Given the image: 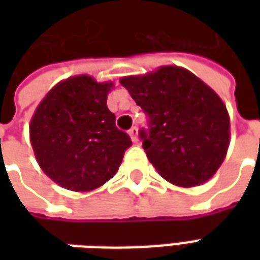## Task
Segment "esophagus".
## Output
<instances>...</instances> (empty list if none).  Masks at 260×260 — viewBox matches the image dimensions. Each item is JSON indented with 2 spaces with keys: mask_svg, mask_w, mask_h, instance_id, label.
<instances>
[{
  "mask_svg": "<svg viewBox=\"0 0 260 260\" xmlns=\"http://www.w3.org/2000/svg\"><path fill=\"white\" fill-rule=\"evenodd\" d=\"M128 134H129L132 142H135V143H138V128H136V126H132Z\"/></svg>",
  "mask_w": 260,
  "mask_h": 260,
  "instance_id": "esophagus-1",
  "label": "esophagus"
}]
</instances>
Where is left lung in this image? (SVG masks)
Masks as SVG:
<instances>
[{
	"label": "left lung",
	"instance_id": "1",
	"mask_svg": "<svg viewBox=\"0 0 260 260\" xmlns=\"http://www.w3.org/2000/svg\"><path fill=\"white\" fill-rule=\"evenodd\" d=\"M119 83L149 115L142 146L158 174L184 188L210 180L230 146V115L217 93L177 65L122 76Z\"/></svg>",
	"mask_w": 260,
	"mask_h": 260
}]
</instances>
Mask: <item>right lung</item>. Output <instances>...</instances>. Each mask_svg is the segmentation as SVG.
Here are the masks:
<instances>
[{"mask_svg": "<svg viewBox=\"0 0 260 260\" xmlns=\"http://www.w3.org/2000/svg\"><path fill=\"white\" fill-rule=\"evenodd\" d=\"M113 89L110 80L69 76L48 91L31 115L35 157L44 174L65 189L89 192L106 184L132 145L107 107Z\"/></svg>", "mask_w": 260, "mask_h": 260, "instance_id": "right-lung-1", "label": "right lung"}]
</instances>
